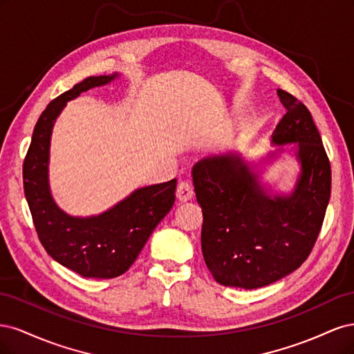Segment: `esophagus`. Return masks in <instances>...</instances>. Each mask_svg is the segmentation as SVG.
<instances>
[{
	"label": "esophagus",
	"mask_w": 354,
	"mask_h": 354,
	"mask_svg": "<svg viewBox=\"0 0 354 354\" xmlns=\"http://www.w3.org/2000/svg\"><path fill=\"white\" fill-rule=\"evenodd\" d=\"M177 198L181 202H187L194 198V187L189 183V181H181L177 187Z\"/></svg>",
	"instance_id": "34e87169"
}]
</instances>
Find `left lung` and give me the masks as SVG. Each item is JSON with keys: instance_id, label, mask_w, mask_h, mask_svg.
Returning a JSON list of instances; mask_svg holds the SVG:
<instances>
[{"instance_id": "8db88e82", "label": "left lung", "mask_w": 354, "mask_h": 354, "mask_svg": "<svg viewBox=\"0 0 354 354\" xmlns=\"http://www.w3.org/2000/svg\"><path fill=\"white\" fill-rule=\"evenodd\" d=\"M286 113L272 133L276 151L286 152L299 173L289 194H273L257 165L238 152L207 156L192 168L202 208L201 245L214 279L224 286L254 289L297 270L322 227L330 196V165L312 113L292 94L277 90ZM292 144L291 149L283 148Z\"/></svg>"}]
</instances>
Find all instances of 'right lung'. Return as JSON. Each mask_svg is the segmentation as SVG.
<instances>
[{
  "label": "right lung",
  "mask_w": 354,
  "mask_h": 354,
  "mask_svg": "<svg viewBox=\"0 0 354 354\" xmlns=\"http://www.w3.org/2000/svg\"><path fill=\"white\" fill-rule=\"evenodd\" d=\"M120 73L88 77L53 100L34 128L24 162V187L38 238L48 255L84 277L121 276L143 250L155 227L176 201L177 180L136 189L97 216L75 217L53 199L48 180L53 127L68 102L103 87Z\"/></svg>",
  "instance_id": "right-lung-1"
}]
</instances>
